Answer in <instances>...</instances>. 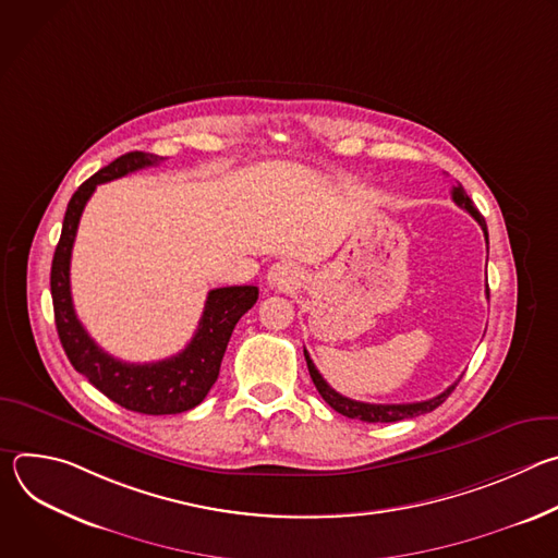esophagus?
Returning <instances> with one entry per match:
<instances>
[{
  "mask_svg": "<svg viewBox=\"0 0 558 558\" xmlns=\"http://www.w3.org/2000/svg\"><path fill=\"white\" fill-rule=\"evenodd\" d=\"M300 280V269L293 263H276L267 274V282L276 289H289Z\"/></svg>",
  "mask_w": 558,
  "mask_h": 558,
  "instance_id": "esophagus-1",
  "label": "esophagus"
}]
</instances>
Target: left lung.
Segmentation results:
<instances>
[{"label":"left lung","mask_w":558,"mask_h":558,"mask_svg":"<svg viewBox=\"0 0 558 558\" xmlns=\"http://www.w3.org/2000/svg\"><path fill=\"white\" fill-rule=\"evenodd\" d=\"M452 201L465 209L476 222L482 225L484 229V235L488 241V229H486V220L484 216L480 214V209L474 207V203L470 201V196L465 194V190L461 185H452ZM486 293L490 295V289H486ZM304 357H306V366H308V375L317 388V392L323 395V400L333 409L338 411L340 415L344 417H351V420H360V422H368V424H390V422H400V420H409V417H417V415H424V413H430L435 411L439 404L446 402V397L454 390V386L459 384V379L454 384H450L444 392H439L437 397H433V400H426V402H413V404H368V402H355L351 400V397H344L340 395L338 390H333L325 377L320 375V371L315 368L313 360L308 357L306 349H304Z\"/></svg>","instance_id":"left-lung-1"}]
</instances>
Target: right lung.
<instances>
[{"label":"right lung","instance_id":"1","mask_svg":"<svg viewBox=\"0 0 558 558\" xmlns=\"http://www.w3.org/2000/svg\"><path fill=\"white\" fill-rule=\"evenodd\" d=\"M158 161H163V156L149 151H128L78 185L63 216L61 238L50 269V293L57 333L74 371L88 377V381L97 386L108 400L128 411L143 415H177L198 407L205 400V395L218 379L231 331L256 304L258 287L243 284L211 289L207 293L192 342L181 353L149 364H130L106 353L88 336L84 325L78 323L70 295L72 245L78 218H82L93 192L101 183L156 166Z\"/></svg>","mask_w":558,"mask_h":558}]
</instances>
